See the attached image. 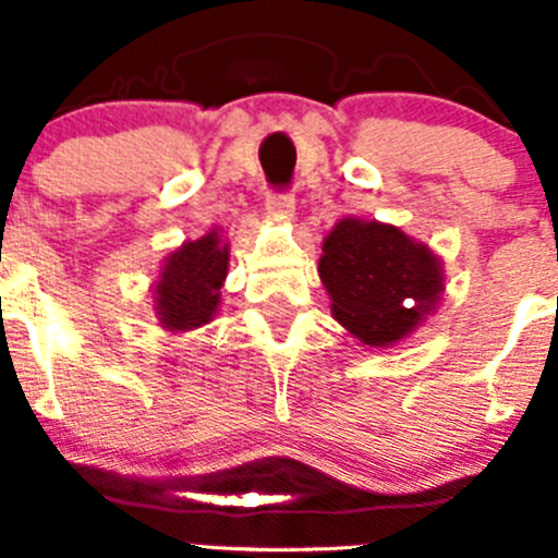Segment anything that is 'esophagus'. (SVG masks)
Here are the masks:
<instances>
[{
    "label": "esophagus",
    "mask_w": 558,
    "mask_h": 558,
    "mask_svg": "<svg viewBox=\"0 0 558 558\" xmlns=\"http://www.w3.org/2000/svg\"><path fill=\"white\" fill-rule=\"evenodd\" d=\"M265 207H268L270 216L293 218L295 213L293 191H268V196H265Z\"/></svg>",
    "instance_id": "1"
}]
</instances>
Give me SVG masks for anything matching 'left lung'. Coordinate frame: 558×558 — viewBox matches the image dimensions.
Wrapping results in <instances>:
<instances>
[{
    "label": "left lung",
    "mask_w": 558,
    "mask_h": 558,
    "mask_svg": "<svg viewBox=\"0 0 558 558\" xmlns=\"http://www.w3.org/2000/svg\"><path fill=\"white\" fill-rule=\"evenodd\" d=\"M320 282L331 295V313L367 345L398 340L442 293L439 259L401 229L342 218L324 243Z\"/></svg>",
    "instance_id": "left-lung-1"
}]
</instances>
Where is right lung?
Instances as JSON below:
<instances>
[{
    "label": "right lung",
    "instance_id": "1",
    "mask_svg": "<svg viewBox=\"0 0 558 558\" xmlns=\"http://www.w3.org/2000/svg\"><path fill=\"white\" fill-rule=\"evenodd\" d=\"M227 263L229 248L221 245L218 232L185 243L166 259L155 290L157 315L166 329H196L216 315Z\"/></svg>",
    "mask_w": 558,
    "mask_h": 558
}]
</instances>
